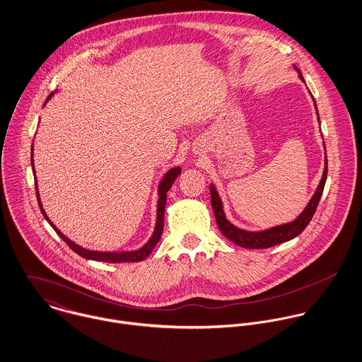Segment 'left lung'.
Segmentation results:
<instances>
[{
    "label": "left lung",
    "instance_id": "obj_1",
    "mask_svg": "<svg viewBox=\"0 0 362 362\" xmlns=\"http://www.w3.org/2000/svg\"><path fill=\"white\" fill-rule=\"evenodd\" d=\"M293 70L298 73L299 79L305 83V79L302 76L300 71L292 66ZM310 93V92H309ZM312 96V93H310ZM312 100H313V105H315V109H316V116H317V122L320 123L319 120V112H317V107H316V102H315V98L312 96ZM323 148L326 151V146H325V141H323ZM326 177H327V156L325 153V168H323V175L320 177V182L312 196V199L309 200V203L306 204V207L302 210V213L289 221L287 223H281V225H276V226H272V228H267V229H263V230H246V229H240L238 228L236 225L230 223L226 216H225V211H223V204H222V200H221V196L218 193L217 187L214 183H210V192H211V206H213V210H214V216H216V221H217L218 228L221 230V233L228 238L229 240H232L235 245L240 246V247H246V249H267V247H272V246H276L279 243H283V242H288L291 239H293L295 236H298L305 228L306 225L310 222V219L313 217L315 211H316V207L319 204V200L322 197V193H323V189H325V183H326Z\"/></svg>",
    "mask_w": 362,
    "mask_h": 362
}]
</instances>
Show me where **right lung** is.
<instances>
[{
	"instance_id": "right-lung-1",
	"label": "right lung",
	"mask_w": 362,
	"mask_h": 362,
	"mask_svg": "<svg viewBox=\"0 0 362 362\" xmlns=\"http://www.w3.org/2000/svg\"><path fill=\"white\" fill-rule=\"evenodd\" d=\"M56 93V92H54ZM54 93H50L46 103L54 96ZM45 103V105H46ZM32 169H33V176H35V189H36V197H37V203L40 207V211L43 214V217L46 218V221L52 225V228L57 232V235L73 249L76 255H79L83 259L88 260H95V262H105V263H133V262H143L145 260L153 250V247L156 246V243L159 242L162 232H163V217H165V206H166V193L169 192V189L172 187L175 179L180 175L182 168L180 166H173L170 168L159 180L158 185V202H156V221H155V228L153 232L151 235V238L146 240L141 247L134 249V250H119V252H100V250H90L86 247L79 246L78 243L73 242L71 239H69L52 221L47 217L43 206H42V200H40V194H39V189H37V180H36V172H35V162H33V145H32Z\"/></svg>"
}]
</instances>
